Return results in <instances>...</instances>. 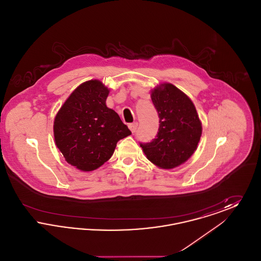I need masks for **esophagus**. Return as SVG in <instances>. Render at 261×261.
<instances>
[{
    "instance_id": "esophagus-1",
    "label": "esophagus",
    "mask_w": 261,
    "mask_h": 261,
    "mask_svg": "<svg viewBox=\"0 0 261 261\" xmlns=\"http://www.w3.org/2000/svg\"><path fill=\"white\" fill-rule=\"evenodd\" d=\"M128 127H129V129L131 130L132 133H135V132H136L137 127H138V123H137V122L130 123V124L128 125Z\"/></svg>"
}]
</instances>
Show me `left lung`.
Listing matches in <instances>:
<instances>
[{
  "label": "left lung",
  "instance_id": "1",
  "mask_svg": "<svg viewBox=\"0 0 261 261\" xmlns=\"http://www.w3.org/2000/svg\"><path fill=\"white\" fill-rule=\"evenodd\" d=\"M159 112L156 138L141 144L149 162L162 169H172L186 162L198 148L202 126L195 105L171 83H162L150 91Z\"/></svg>",
  "mask_w": 261,
  "mask_h": 261
}]
</instances>
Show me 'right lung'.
Listing matches in <instances>:
<instances>
[{"instance_id": "obj_1", "label": "right lung", "mask_w": 261, "mask_h": 261, "mask_svg": "<svg viewBox=\"0 0 261 261\" xmlns=\"http://www.w3.org/2000/svg\"><path fill=\"white\" fill-rule=\"evenodd\" d=\"M110 89L97 79L80 84L54 121V137L67 163L93 171L112 158L119 140L131 135L119 115L107 107Z\"/></svg>"}]
</instances>
